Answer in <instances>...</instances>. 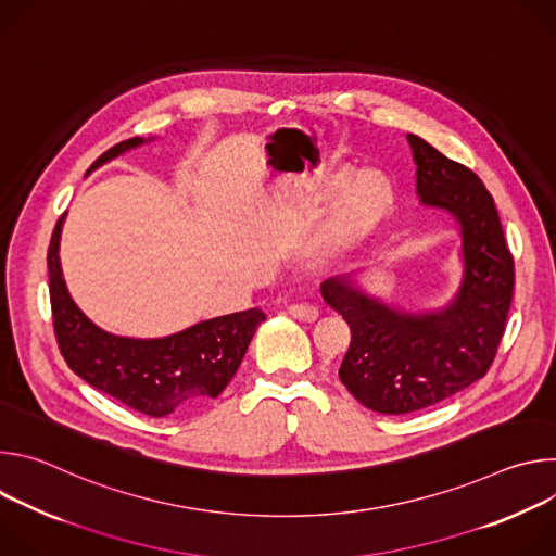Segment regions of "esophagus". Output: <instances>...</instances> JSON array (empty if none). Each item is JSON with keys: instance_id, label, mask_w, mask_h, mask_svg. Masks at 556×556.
<instances>
[{"instance_id": "obj_1", "label": "esophagus", "mask_w": 556, "mask_h": 556, "mask_svg": "<svg viewBox=\"0 0 556 556\" xmlns=\"http://www.w3.org/2000/svg\"><path fill=\"white\" fill-rule=\"evenodd\" d=\"M288 314L294 316V319H299V321H305V324H312V321L319 319V309H316L309 303H290Z\"/></svg>"}]
</instances>
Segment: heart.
Wrapping results in <instances>:
<instances>
[{
	"label": "heart",
	"mask_w": 556,
	"mask_h": 556,
	"mask_svg": "<svg viewBox=\"0 0 556 556\" xmlns=\"http://www.w3.org/2000/svg\"><path fill=\"white\" fill-rule=\"evenodd\" d=\"M389 198L391 187L382 172L363 169L354 174L332 208L299 244L296 257L301 266L307 270H326L343 260L384 211Z\"/></svg>",
	"instance_id": "obj_1"
}]
</instances>
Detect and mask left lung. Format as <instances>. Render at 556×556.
<instances>
[{
  "label": "left lung",
  "instance_id": "obj_1",
  "mask_svg": "<svg viewBox=\"0 0 556 556\" xmlns=\"http://www.w3.org/2000/svg\"><path fill=\"white\" fill-rule=\"evenodd\" d=\"M407 140L420 202L459 226L455 294L438 309L409 312L361 290L356 273L321 283L352 332L339 378L361 405L387 416L431 407L480 380L497 354L515 288V262L484 182L420 136Z\"/></svg>",
  "mask_w": 556,
  "mask_h": 556
}]
</instances>
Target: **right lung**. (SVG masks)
<instances>
[{"instance_id": "add662e5", "label": "right lung", "mask_w": 556, "mask_h": 556, "mask_svg": "<svg viewBox=\"0 0 556 556\" xmlns=\"http://www.w3.org/2000/svg\"><path fill=\"white\" fill-rule=\"evenodd\" d=\"M144 142L136 136L114 144L90 172ZM63 219L65 213L50 240L48 277L54 334L67 367L94 389L151 418L182 414L217 399L240 367L266 314L260 307L232 312L163 339L110 334L94 326L67 292L59 262Z\"/></svg>"}]
</instances>
